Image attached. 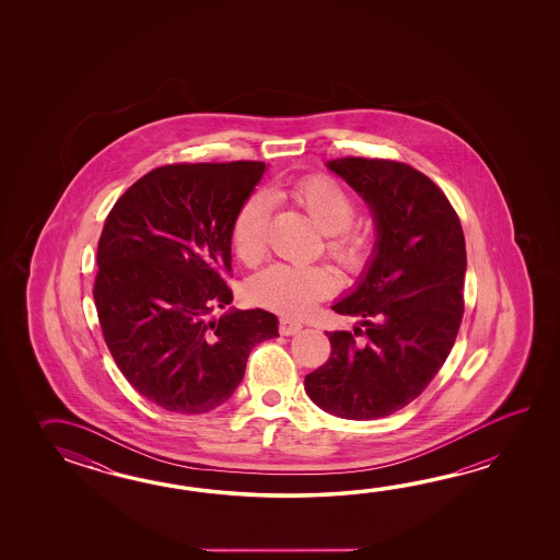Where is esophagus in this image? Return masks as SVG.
<instances>
[{"mask_svg": "<svg viewBox=\"0 0 560 560\" xmlns=\"http://www.w3.org/2000/svg\"><path fill=\"white\" fill-rule=\"evenodd\" d=\"M278 330L282 336H292V334L300 332L302 330V324L296 320H290V318H280L278 324Z\"/></svg>", "mask_w": 560, "mask_h": 560, "instance_id": "1", "label": "esophagus"}]
</instances>
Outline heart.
<instances>
[{
    "mask_svg": "<svg viewBox=\"0 0 560 560\" xmlns=\"http://www.w3.org/2000/svg\"><path fill=\"white\" fill-rule=\"evenodd\" d=\"M294 203L312 224L326 234V252L348 270H358L369 254L366 236L350 226L357 214L352 196L328 176H308L288 186H275L266 194L248 196L232 222V244L240 260L256 266L268 252L270 201ZM338 278L328 266L275 264L252 278L248 294L256 304L285 316L306 314L318 300L330 296Z\"/></svg>",
    "mask_w": 560,
    "mask_h": 560,
    "instance_id": "heart-1",
    "label": "heart"
}]
</instances>
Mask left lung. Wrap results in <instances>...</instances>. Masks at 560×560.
I'll list each match as a JSON object with an SVG mask.
<instances>
[{
	"instance_id": "left-lung-1",
	"label": "left lung",
	"mask_w": 560,
	"mask_h": 560,
	"mask_svg": "<svg viewBox=\"0 0 560 560\" xmlns=\"http://www.w3.org/2000/svg\"><path fill=\"white\" fill-rule=\"evenodd\" d=\"M328 167L366 200L378 240L357 290L332 306L360 326L326 332L330 357L304 386L330 415L376 420L418 398L453 350L465 314V234L444 191L408 164L348 155Z\"/></svg>"
}]
</instances>
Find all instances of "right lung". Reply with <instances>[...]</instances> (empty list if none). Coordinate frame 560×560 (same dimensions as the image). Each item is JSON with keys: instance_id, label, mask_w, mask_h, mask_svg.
<instances>
[{"instance_id": "obj_1", "label": "right lung", "mask_w": 560, "mask_h": 560, "mask_svg": "<svg viewBox=\"0 0 560 560\" xmlns=\"http://www.w3.org/2000/svg\"><path fill=\"white\" fill-rule=\"evenodd\" d=\"M264 162L167 164L119 196L97 242L94 302L126 381L179 415L210 412L238 388L252 348L278 336L266 310H234L232 222Z\"/></svg>"}]
</instances>
